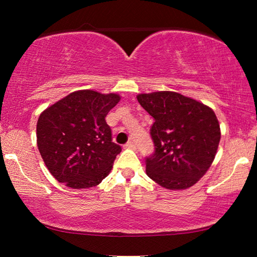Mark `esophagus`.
<instances>
[{
  "mask_svg": "<svg viewBox=\"0 0 257 257\" xmlns=\"http://www.w3.org/2000/svg\"><path fill=\"white\" fill-rule=\"evenodd\" d=\"M124 146H125V149H129V150H135V149H136V145H135L133 142H128Z\"/></svg>",
  "mask_w": 257,
  "mask_h": 257,
  "instance_id": "34e87169",
  "label": "esophagus"
}]
</instances>
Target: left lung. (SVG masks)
<instances>
[{"mask_svg": "<svg viewBox=\"0 0 257 257\" xmlns=\"http://www.w3.org/2000/svg\"><path fill=\"white\" fill-rule=\"evenodd\" d=\"M137 99L155 120L151 128L155 151L146 159V175L170 190L194 186L210 169L219 147L214 111L169 90L138 94Z\"/></svg>", "mask_w": 257, "mask_h": 257, "instance_id": "left-lung-1", "label": "left lung"}]
</instances>
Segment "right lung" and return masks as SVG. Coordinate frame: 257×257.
I'll use <instances>...</instances> for the list:
<instances>
[{"mask_svg": "<svg viewBox=\"0 0 257 257\" xmlns=\"http://www.w3.org/2000/svg\"><path fill=\"white\" fill-rule=\"evenodd\" d=\"M120 98L115 93L76 90L41 113L37 147L59 182L73 189L90 188L110 173L121 147L112 142L105 116Z\"/></svg>", "mask_w": 257, "mask_h": 257, "instance_id": "right-lung-1", "label": "right lung"}]
</instances>
